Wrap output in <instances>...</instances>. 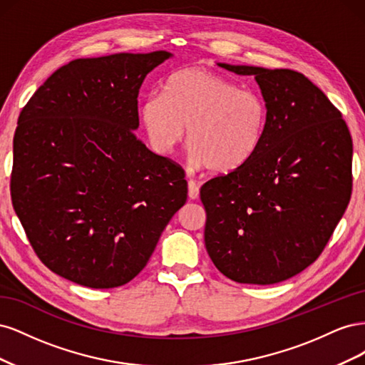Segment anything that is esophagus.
Returning a JSON list of instances; mask_svg holds the SVG:
<instances>
[{
	"label": "esophagus",
	"mask_w": 365,
	"mask_h": 365,
	"mask_svg": "<svg viewBox=\"0 0 365 365\" xmlns=\"http://www.w3.org/2000/svg\"><path fill=\"white\" fill-rule=\"evenodd\" d=\"M189 197L190 200H197L200 197V185L193 180H189Z\"/></svg>",
	"instance_id": "esophagus-1"
}]
</instances>
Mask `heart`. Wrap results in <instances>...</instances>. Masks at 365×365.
<instances>
[{"instance_id": "obj_1", "label": "heart", "mask_w": 365, "mask_h": 365, "mask_svg": "<svg viewBox=\"0 0 365 365\" xmlns=\"http://www.w3.org/2000/svg\"><path fill=\"white\" fill-rule=\"evenodd\" d=\"M145 130L163 153L180 145L189 126L192 158L213 172H231L250 161L263 141L268 108L263 97L220 74L184 68L170 74L163 94L140 108Z\"/></svg>"}]
</instances>
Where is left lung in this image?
Wrapping results in <instances>:
<instances>
[{
    "label": "left lung",
    "mask_w": 365,
    "mask_h": 365,
    "mask_svg": "<svg viewBox=\"0 0 365 365\" xmlns=\"http://www.w3.org/2000/svg\"><path fill=\"white\" fill-rule=\"evenodd\" d=\"M217 65L254 76L268 120L254 157L201 187L205 248L225 277L274 284L312 264L344 215L351 137L341 113L304 74Z\"/></svg>",
    "instance_id": "left-lung-1"
}]
</instances>
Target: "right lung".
Returning a JSON list of instances; mask_svg holds the SVG:
<instances>
[{
    "label": "right lung",
    "instance_id": "obj_1",
    "mask_svg": "<svg viewBox=\"0 0 365 365\" xmlns=\"http://www.w3.org/2000/svg\"><path fill=\"white\" fill-rule=\"evenodd\" d=\"M168 51L76 59L31 96L10 193L39 260L94 289L130 282L187 201L181 165L135 137L138 91Z\"/></svg>",
    "mask_w": 365,
    "mask_h": 365
}]
</instances>
